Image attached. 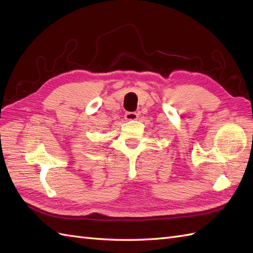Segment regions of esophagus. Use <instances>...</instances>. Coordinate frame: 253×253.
Segmentation results:
<instances>
[{
  "label": "esophagus",
  "mask_w": 253,
  "mask_h": 253,
  "mask_svg": "<svg viewBox=\"0 0 253 253\" xmlns=\"http://www.w3.org/2000/svg\"><path fill=\"white\" fill-rule=\"evenodd\" d=\"M125 119L127 121H134L138 119V113L135 112H126L125 113Z\"/></svg>",
  "instance_id": "34e87169"
}]
</instances>
